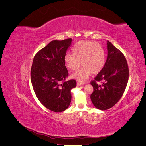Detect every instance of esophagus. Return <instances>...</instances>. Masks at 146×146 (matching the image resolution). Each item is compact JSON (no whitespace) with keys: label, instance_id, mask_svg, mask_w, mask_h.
Here are the masks:
<instances>
[{"label":"esophagus","instance_id":"34e87169","mask_svg":"<svg viewBox=\"0 0 146 146\" xmlns=\"http://www.w3.org/2000/svg\"><path fill=\"white\" fill-rule=\"evenodd\" d=\"M83 83H82V82H80V81H77V86H82V85H83Z\"/></svg>","mask_w":146,"mask_h":146}]
</instances>
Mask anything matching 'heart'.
<instances>
[{"label":"heart","instance_id":"1","mask_svg":"<svg viewBox=\"0 0 146 146\" xmlns=\"http://www.w3.org/2000/svg\"><path fill=\"white\" fill-rule=\"evenodd\" d=\"M72 54H67L64 62L71 71H76L82 65L83 68L72 77L85 80L92 73L97 74L101 71L105 63V52L99 43L94 41H80L72 48Z\"/></svg>","mask_w":146,"mask_h":146}]
</instances>
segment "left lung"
Returning a JSON list of instances; mask_svg holds the SVG:
<instances>
[{
  "label": "left lung",
  "mask_w": 146,
  "mask_h": 146,
  "mask_svg": "<svg viewBox=\"0 0 146 146\" xmlns=\"http://www.w3.org/2000/svg\"><path fill=\"white\" fill-rule=\"evenodd\" d=\"M107 50V59L103 69L91 81L94 89L91 100L100 110L111 108L121 99L129 77V66L122 52L108 41Z\"/></svg>",
  "instance_id": "obj_1"
}]
</instances>
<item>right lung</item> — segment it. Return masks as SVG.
<instances>
[{"instance_id": "1", "label": "right lung", "mask_w": 146, "mask_h": 146, "mask_svg": "<svg viewBox=\"0 0 146 146\" xmlns=\"http://www.w3.org/2000/svg\"><path fill=\"white\" fill-rule=\"evenodd\" d=\"M71 42V38L51 41L35 55L31 68L35 94L46 108L54 112H62L68 108L70 90L77 85L74 79L66 81L69 74L64 56Z\"/></svg>"}]
</instances>
